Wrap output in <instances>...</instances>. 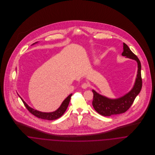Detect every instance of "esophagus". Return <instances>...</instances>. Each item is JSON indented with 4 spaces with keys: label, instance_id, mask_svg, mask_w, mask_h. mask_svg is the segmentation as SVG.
I'll return each instance as SVG.
<instances>
[{
    "label": "esophagus",
    "instance_id": "obj_1",
    "mask_svg": "<svg viewBox=\"0 0 155 155\" xmlns=\"http://www.w3.org/2000/svg\"><path fill=\"white\" fill-rule=\"evenodd\" d=\"M88 87L89 84H88V83H86V82H85V83H83V84H82V88H87Z\"/></svg>",
    "mask_w": 155,
    "mask_h": 155
}]
</instances>
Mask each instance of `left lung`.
Here are the masks:
<instances>
[{"label":"left lung","mask_w":155,"mask_h":155,"mask_svg":"<svg viewBox=\"0 0 155 155\" xmlns=\"http://www.w3.org/2000/svg\"><path fill=\"white\" fill-rule=\"evenodd\" d=\"M123 48L124 51L122 55L134 60L137 63L138 71L137 78L132 89L125 95L116 99L107 98L100 95L95 91L92 90L94 94L92 106L95 111L104 116L118 114L128 110L133 104L135 98L140 93L142 88L141 63L138 57L131 51L127 45L124 43Z\"/></svg>","instance_id":"obj_1"}]
</instances>
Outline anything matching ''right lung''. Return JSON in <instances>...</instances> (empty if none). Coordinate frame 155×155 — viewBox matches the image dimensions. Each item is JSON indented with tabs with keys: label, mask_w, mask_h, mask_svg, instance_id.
<instances>
[{
	"label": "right lung",
	"mask_w": 155,
	"mask_h": 155,
	"mask_svg": "<svg viewBox=\"0 0 155 155\" xmlns=\"http://www.w3.org/2000/svg\"><path fill=\"white\" fill-rule=\"evenodd\" d=\"M38 43L35 42L33 44H35ZM72 95V94H70L63 101L61 105L60 106V107L55 111H52V112H49V113H46V112H42L40 111L36 110L34 109H32L31 107H29L27 104L22 100V98L20 97V98L21 99V100L24 104V106H25V107L27 109V110L29 111L32 114H33L34 116L41 118V119H46V120H55L57 119L59 117H60L66 110L68 106L71 97Z\"/></svg>",
	"instance_id": "add662e5"
}]
</instances>
